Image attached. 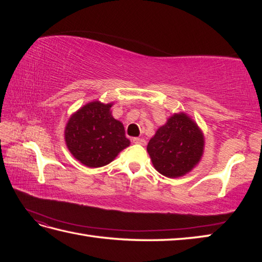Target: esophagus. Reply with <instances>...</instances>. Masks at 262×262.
Here are the masks:
<instances>
[{
    "instance_id": "1",
    "label": "esophagus",
    "mask_w": 262,
    "mask_h": 262,
    "mask_svg": "<svg viewBox=\"0 0 262 262\" xmlns=\"http://www.w3.org/2000/svg\"><path fill=\"white\" fill-rule=\"evenodd\" d=\"M133 143L140 144V145H145L146 141L144 140V138H141V137H134V138H133Z\"/></svg>"
}]
</instances>
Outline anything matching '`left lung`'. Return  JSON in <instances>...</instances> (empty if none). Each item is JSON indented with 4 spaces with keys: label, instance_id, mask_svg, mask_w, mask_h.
I'll use <instances>...</instances> for the list:
<instances>
[{
    "label": "left lung",
    "instance_id": "left-lung-1",
    "mask_svg": "<svg viewBox=\"0 0 262 262\" xmlns=\"http://www.w3.org/2000/svg\"><path fill=\"white\" fill-rule=\"evenodd\" d=\"M205 137L197 122L186 113L169 117L147 144L154 169L168 178L189 173L204 154Z\"/></svg>",
    "mask_w": 262,
    "mask_h": 262
}]
</instances>
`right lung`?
Wrapping results in <instances>:
<instances>
[{
  "label": "right lung",
  "instance_id": "obj_1",
  "mask_svg": "<svg viewBox=\"0 0 262 262\" xmlns=\"http://www.w3.org/2000/svg\"><path fill=\"white\" fill-rule=\"evenodd\" d=\"M113 104L89 102L72 114L65 126L66 146L88 168L109 164L130 144L122 122L111 115Z\"/></svg>",
  "mask_w": 262,
  "mask_h": 262
}]
</instances>
